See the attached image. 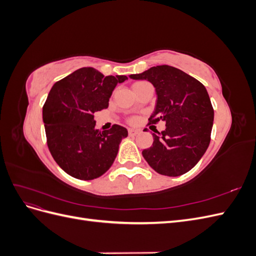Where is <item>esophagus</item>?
<instances>
[{"label": "esophagus", "instance_id": "esophagus-1", "mask_svg": "<svg viewBox=\"0 0 256 256\" xmlns=\"http://www.w3.org/2000/svg\"><path fill=\"white\" fill-rule=\"evenodd\" d=\"M138 134H140V130H138V129H128V134L130 136H134Z\"/></svg>", "mask_w": 256, "mask_h": 256}]
</instances>
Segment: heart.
Returning <instances> with one entry per match:
<instances>
[{"mask_svg": "<svg viewBox=\"0 0 256 256\" xmlns=\"http://www.w3.org/2000/svg\"><path fill=\"white\" fill-rule=\"evenodd\" d=\"M146 82L145 81H140V82H136L134 84V88H138V86H141V85H143V84H145ZM131 122H134V120H130Z\"/></svg>", "mask_w": 256, "mask_h": 256, "instance_id": "b5f03b06", "label": "heart"}]
</instances>
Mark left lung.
Instances as JSON below:
<instances>
[{
	"label": "left lung",
	"instance_id": "1",
	"mask_svg": "<svg viewBox=\"0 0 256 256\" xmlns=\"http://www.w3.org/2000/svg\"><path fill=\"white\" fill-rule=\"evenodd\" d=\"M131 79L150 81L157 104L148 124L166 122V130L152 134V147L142 152L159 174L180 176L194 166L210 143L214 108L204 85L180 69L152 67Z\"/></svg>",
	"mask_w": 256,
	"mask_h": 256
}]
</instances>
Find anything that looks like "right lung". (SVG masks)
I'll return each mask as SVG.
<instances>
[{
    "mask_svg": "<svg viewBox=\"0 0 256 256\" xmlns=\"http://www.w3.org/2000/svg\"><path fill=\"white\" fill-rule=\"evenodd\" d=\"M126 76H104L83 67L53 85L42 106L47 144L53 159L70 176L90 180L113 164L125 127L95 129L94 114L106 109L118 83Z\"/></svg>",
    "mask_w": 256,
    "mask_h": 256,
    "instance_id": "right-lung-1",
    "label": "right lung"
}]
</instances>
